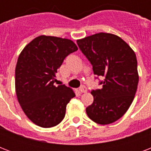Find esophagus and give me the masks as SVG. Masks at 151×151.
<instances>
[{
    "instance_id": "esophagus-1",
    "label": "esophagus",
    "mask_w": 151,
    "mask_h": 151,
    "mask_svg": "<svg viewBox=\"0 0 151 151\" xmlns=\"http://www.w3.org/2000/svg\"><path fill=\"white\" fill-rule=\"evenodd\" d=\"M79 92L81 93H85V92H87V88L85 87V86H81V87L79 88Z\"/></svg>"
}]
</instances>
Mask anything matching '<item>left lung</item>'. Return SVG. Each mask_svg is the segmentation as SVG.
<instances>
[{
	"instance_id": "obj_1",
	"label": "left lung",
	"mask_w": 151,
	"mask_h": 151,
	"mask_svg": "<svg viewBox=\"0 0 151 151\" xmlns=\"http://www.w3.org/2000/svg\"><path fill=\"white\" fill-rule=\"evenodd\" d=\"M94 74L104 78L101 89L92 90L94 100L86 108L90 119L109 124L120 119L134 99L139 82L134 51L120 37L99 33L77 41Z\"/></svg>"
}]
</instances>
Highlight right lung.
Returning a JSON list of instances; mask_svg holds the SVG:
<instances>
[{
  "instance_id": "add662e5",
  "label": "right lung",
  "mask_w": 151,
  "mask_h": 151,
  "mask_svg": "<svg viewBox=\"0 0 151 151\" xmlns=\"http://www.w3.org/2000/svg\"><path fill=\"white\" fill-rule=\"evenodd\" d=\"M78 48L70 39L41 35L22 49L15 67V92L27 117L37 125L52 128L66 114L75 93L65 85L55 86L64 59Z\"/></svg>"
}]
</instances>
